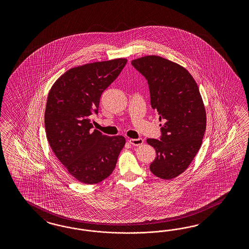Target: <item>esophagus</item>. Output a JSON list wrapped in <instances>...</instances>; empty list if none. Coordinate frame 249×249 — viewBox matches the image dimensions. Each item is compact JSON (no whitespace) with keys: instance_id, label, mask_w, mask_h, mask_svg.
Wrapping results in <instances>:
<instances>
[{"instance_id":"esophagus-1","label":"esophagus","mask_w":249,"mask_h":249,"mask_svg":"<svg viewBox=\"0 0 249 249\" xmlns=\"http://www.w3.org/2000/svg\"><path fill=\"white\" fill-rule=\"evenodd\" d=\"M128 142L133 146H139V145L143 143V140L142 139H129Z\"/></svg>"}]
</instances>
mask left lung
Masks as SVG:
<instances>
[{"instance_id": "obj_1", "label": "left lung", "mask_w": 249, "mask_h": 249, "mask_svg": "<svg viewBox=\"0 0 249 249\" xmlns=\"http://www.w3.org/2000/svg\"><path fill=\"white\" fill-rule=\"evenodd\" d=\"M131 65L148 81L151 107L161 123L160 140H147L156 151L150 170L159 178L174 179L188 168L204 139L206 114L199 89L185 68L158 55Z\"/></svg>"}]
</instances>
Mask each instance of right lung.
Here are the masks:
<instances>
[{
  "label": "right lung",
  "mask_w": 249,
  "mask_h": 249,
  "mask_svg": "<svg viewBox=\"0 0 249 249\" xmlns=\"http://www.w3.org/2000/svg\"><path fill=\"white\" fill-rule=\"evenodd\" d=\"M127 59L95 62L71 68L49 91L45 112L47 141L55 156L77 181L94 184L108 177L125 145L123 136L92 130L103 91L126 66Z\"/></svg>",
  "instance_id": "obj_1"
}]
</instances>
